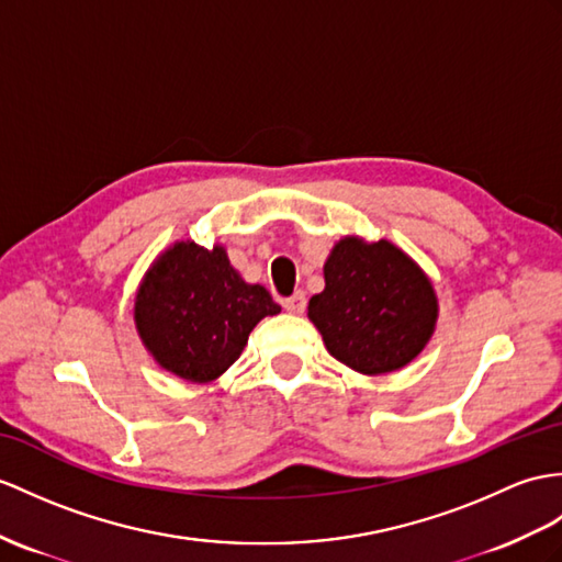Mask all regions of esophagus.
Segmentation results:
<instances>
[{"label": "esophagus", "mask_w": 562, "mask_h": 562, "mask_svg": "<svg viewBox=\"0 0 562 562\" xmlns=\"http://www.w3.org/2000/svg\"><path fill=\"white\" fill-rule=\"evenodd\" d=\"M281 305H283V310H285V312H291V314H303V312H305V307H307L305 293H303V291H297V293H293L291 297H285Z\"/></svg>", "instance_id": "obj_1"}]
</instances>
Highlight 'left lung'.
<instances>
[{
    "label": "left lung",
    "mask_w": 562,
    "mask_h": 562,
    "mask_svg": "<svg viewBox=\"0 0 562 562\" xmlns=\"http://www.w3.org/2000/svg\"><path fill=\"white\" fill-rule=\"evenodd\" d=\"M324 281L307 314L338 362L362 374H386L427 346L436 295L422 269L393 243L344 238L326 259Z\"/></svg>",
    "instance_id": "8db88e82"
}]
</instances>
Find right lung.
Segmentation results:
<instances>
[{"instance_id":"1","label":"right lung","mask_w":562,"mask_h":562,"mask_svg":"<svg viewBox=\"0 0 562 562\" xmlns=\"http://www.w3.org/2000/svg\"><path fill=\"white\" fill-rule=\"evenodd\" d=\"M279 312L267 289L240 279L224 248L186 240L147 271L135 300V326L164 369L204 384L240 358L259 319Z\"/></svg>"}]
</instances>
